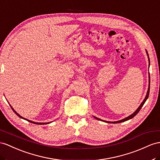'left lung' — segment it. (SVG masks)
Masks as SVG:
<instances>
[{
  "instance_id": "8db88e82",
  "label": "left lung",
  "mask_w": 160,
  "mask_h": 160,
  "mask_svg": "<svg viewBox=\"0 0 160 160\" xmlns=\"http://www.w3.org/2000/svg\"><path fill=\"white\" fill-rule=\"evenodd\" d=\"M147 55H148V53H147ZM148 59H149V55H148ZM149 88H148V91H147V95H146V97H145V99L143 100V101L142 102V103L140 105V106H139V107L138 108V109L136 110V111H135L132 115H130V116H129L128 117H127V118H124V119H123V120H119V121H117V122H107L108 123H113V124H115V123H120V122H125V121H126V120H130V119H131V118H134L135 116L137 115V114L138 113V112L140 111L141 110V108L143 106V105H144V103H145V101H147V99H148V97H149ZM95 118H96L97 120H101V119H99V118H96V117H95Z\"/></svg>"
}]
</instances>
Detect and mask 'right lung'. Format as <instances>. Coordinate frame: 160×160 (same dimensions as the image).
I'll use <instances>...</instances> for the list:
<instances>
[{"label": "right lung", "mask_w": 160, "mask_h": 160, "mask_svg": "<svg viewBox=\"0 0 160 160\" xmlns=\"http://www.w3.org/2000/svg\"><path fill=\"white\" fill-rule=\"evenodd\" d=\"M11 106V109H12V110H13V111L15 112V113L16 114V115L17 116H18L19 118H22V119H24V120H27V121H28V122H32V123H33V124H48V123H50V122H48V123H38V122H32V121H30V120H27V119H26V118H23V117H22L21 116L19 115V114H18L17 112H16L15 110H14V109L11 107V105H10Z\"/></svg>", "instance_id": "add662e5"}]
</instances>
